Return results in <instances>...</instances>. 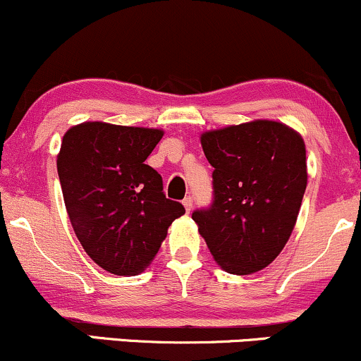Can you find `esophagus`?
<instances>
[{
  "label": "esophagus",
  "instance_id": "34e87169",
  "mask_svg": "<svg viewBox=\"0 0 361 361\" xmlns=\"http://www.w3.org/2000/svg\"><path fill=\"white\" fill-rule=\"evenodd\" d=\"M183 207H185V210L186 212H192V209H193V198L192 197H186L185 200H183Z\"/></svg>",
  "mask_w": 361,
  "mask_h": 361
}]
</instances>
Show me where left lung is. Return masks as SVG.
Instances as JSON below:
<instances>
[{
    "instance_id": "obj_1",
    "label": "left lung",
    "mask_w": 361,
    "mask_h": 361,
    "mask_svg": "<svg viewBox=\"0 0 361 361\" xmlns=\"http://www.w3.org/2000/svg\"><path fill=\"white\" fill-rule=\"evenodd\" d=\"M214 169V204L192 219L224 271L252 275L287 244L307 186L304 139L279 120L256 118L200 135Z\"/></svg>"
}]
</instances>
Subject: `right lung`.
Instances as JSON below:
<instances>
[{
    "label": "right lung",
    "instance_id": "obj_1",
    "mask_svg": "<svg viewBox=\"0 0 361 361\" xmlns=\"http://www.w3.org/2000/svg\"><path fill=\"white\" fill-rule=\"evenodd\" d=\"M164 130L106 122L68 128L57 154L62 197L82 250L111 275H139L185 214L144 163Z\"/></svg>",
    "mask_w": 361,
    "mask_h": 361
}]
</instances>
